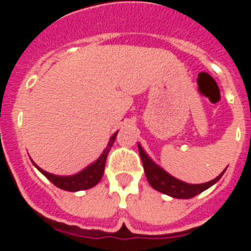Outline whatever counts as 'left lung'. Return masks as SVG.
Here are the masks:
<instances>
[{"label":"left lung","instance_id":"1","mask_svg":"<svg viewBox=\"0 0 251 251\" xmlns=\"http://www.w3.org/2000/svg\"><path fill=\"white\" fill-rule=\"evenodd\" d=\"M138 151L141 154L142 163H143V168H145V174L147 177L148 182L152 186L154 190L162 192V194L168 195L175 199H192L196 195L201 194L202 191L207 190L208 187H211L212 185L221 178L225 170L221 172L216 178L208 181L205 183H199V185H192V183L183 182L181 179L176 178V177L171 176L168 172H166L162 167H159L157 163L153 162V159L148 156L145 150L142 148V146L138 143Z\"/></svg>","mask_w":251,"mask_h":251}]
</instances>
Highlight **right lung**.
I'll return each instance as SVG.
<instances>
[{"instance_id": "right-lung-1", "label": "right lung", "mask_w": 251, "mask_h": 251, "mask_svg": "<svg viewBox=\"0 0 251 251\" xmlns=\"http://www.w3.org/2000/svg\"><path fill=\"white\" fill-rule=\"evenodd\" d=\"M117 134H118V132H115L114 134L110 137L109 142H108V146H106L105 150L103 151V153H101L100 157H99L97 161L90 163L89 166H86V167L84 168V170H81L80 172L72 175V176H57V175L49 174V172L44 171L43 168H40L34 161H32V163H34L35 167H36L49 181H51L56 187L61 188V190H65V191L70 192L88 190V188H92L94 187L95 185H98L99 181H100L101 177H103L104 168H105L106 156H108V153H109L110 148H112L113 143H114Z\"/></svg>"}]
</instances>
